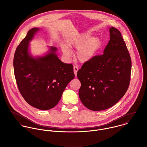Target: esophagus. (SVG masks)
<instances>
[{
  "mask_svg": "<svg viewBox=\"0 0 147 147\" xmlns=\"http://www.w3.org/2000/svg\"><path fill=\"white\" fill-rule=\"evenodd\" d=\"M78 70H79V68L77 66H74V71L75 75V76H77V72H78Z\"/></svg>",
  "mask_w": 147,
  "mask_h": 147,
  "instance_id": "obj_1",
  "label": "esophagus"
}]
</instances>
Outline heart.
<instances>
[{"label": "heart", "instance_id": "b5f03b06", "mask_svg": "<svg viewBox=\"0 0 147 147\" xmlns=\"http://www.w3.org/2000/svg\"><path fill=\"white\" fill-rule=\"evenodd\" d=\"M91 33L86 32L72 38L68 42V45L71 47H78L75 57L82 63L89 61L98 51L101 45V42L98 37H90ZM64 54L69 57L71 51L67 46L62 47Z\"/></svg>", "mask_w": 147, "mask_h": 147}]
</instances>
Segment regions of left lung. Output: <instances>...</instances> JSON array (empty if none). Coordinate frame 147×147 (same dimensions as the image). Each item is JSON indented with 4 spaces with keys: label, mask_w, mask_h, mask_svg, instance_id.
Wrapping results in <instances>:
<instances>
[{
    "label": "left lung",
    "mask_w": 147,
    "mask_h": 147,
    "mask_svg": "<svg viewBox=\"0 0 147 147\" xmlns=\"http://www.w3.org/2000/svg\"><path fill=\"white\" fill-rule=\"evenodd\" d=\"M104 53L85 62L77 74L83 104L93 111L107 109L125 94L131 80V59L121 32L110 28Z\"/></svg>",
    "instance_id": "left-lung-1"
}]
</instances>
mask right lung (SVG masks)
Listing matches in <instances>:
<instances>
[{"mask_svg":"<svg viewBox=\"0 0 147 147\" xmlns=\"http://www.w3.org/2000/svg\"><path fill=\"white\" fill-rule=\"evenodd\" d=\"M39 30H29L17 47L13 58L14 74L22 96L29 104L40 110L57 105L67 84L75 77L73 65L62 62L51 47V53L34 58L28 53L29 42Z\"/></svg>","mask_w":147,"mask_h":147,"instance_id":"right-lung-1","label":"right lung"}]
</instances>
